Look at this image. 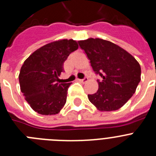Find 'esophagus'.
Returning a JSON list of instances; mask_svg holds the SVG:
<instances>
[{"mask_svg": "<svg viewBox=\"0 0 156 156\" xmlns=\"http://www.w3.org/2000/svg\"><path fill=\"white\" fill-rule=\"evenodd\" d=\"M87 80H88V78H87V77H85V78H83V79L79 80V81H80V82H82V83H86Z\"/></svg>", "mask_w": 156, "mask_h": 156, "instance_id": "esophagus-1", "label": "esophagus"}]
</instances>
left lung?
<instances>
[{
    "label": "left lung",
    "instance_id": "1",
    "mask_svg": "<svg viewBox=\"0 0 156 156\" xmlns=\"http://www.w3.org/2000/svg\"><path fill=\"white\" fill-rule=\"evenodd\" d=\"M90 60L97 80L96 93L88 94L89 101L100 111L120 109L135 93L140 81L141 69L134 57L110 41L87 38L78 42Z\"/></svg>",
    "mask_w": 156,
    "mask_h": 156
}]
</instances>
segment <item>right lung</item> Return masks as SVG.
<instances>
[{
	"label": "right lung",
	"mask_w": 156,
	"mask_h": 156,
	"mask_svg": "<svg viewBox=\"0 0 156 156\" xmlns=\"http://www.w3.org/2000/svg\"><path fill=\"white\" fill-rule=\"evenodd\" d=\"M77 49L75 40H58L40 47L25 60L19 81L21 92L35 112L54 115L64 107L72 83H58V77L65 60Z\"/></svg>",
	"instance_id": "right-lung-1"
}]
</instances>
